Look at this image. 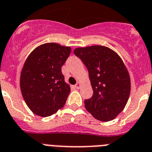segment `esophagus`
Masks as SVG:
<instances>
[{"label": "esophagus", "instance_id": "1", "mask_svg": "<svg viewBox=\"0 0 152 152\" xmlns=\"http://www.w3.org/2000/svg\"><path fill=\"white\" fill-rule=\"evenodd\" d=\"M75 87H76V89H80V88L81 87V83H80V82H78L76 85H75Z\"/></svg>", "mask_w": 152, "mask_h": 152}]
</instances>
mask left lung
<instances>
[{
    "mask_svg": "<svg viewBox=\"0 0 152 152\" xmlns=\"http://www.w3.org/2000/svg\"><path fill=\"white\" fill-rule=\"evenodd\" d=\"M89 72L94 94L85 100L87 111L100 121H110L124 109L131 93V78L122 58L103 45L74 49Z\"/></svg>",
    "mask_w": 152,
    "mask_h": 152,
    "instance_id": "obj_1",
    "label": "left lung"
}]
</instances>
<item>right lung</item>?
Instances as JSON below:
<instances>
[{
  "label": "right lung",
  "instance_id": "1",
  "mask_svg": "<svg viewBox=\"0 0 152 152\" xmlns=\"http://www.w3.org/2000/svg\"><path fill=\"white\" fill-rule=\"evenodd\" d=\"M71 47L55 42L40 45L27 57L20 76V88L27 106L36 115L48 117L64 107L70 86L62 66Z\"/></svg>",
  "mask_w": 152,
  "mask_h": 152
}]
</instances>
